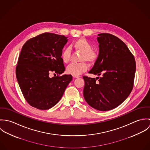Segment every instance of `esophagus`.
<instances>
[{"mask_svg": "<svg viewBox=\"0 0 150 150\" xmlns=\"http://www.w3.org/2000/svg\"><path fill=\"white\" fill-rule=\"evenodd\" d=\"M73 77L74 78H79V77H80V76H73Z\"/></svg>", "mask_w": 150, "mask_h": 150, "instance_id": "esophagus-1", "label": "esophagus"}]
</instances>
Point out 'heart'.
Masks as SVG:
<instances>
[{"label":"heart","instance_id":"b5f03b06","mask_svg":"<svg viewBox=\"0 0 150 150\" xmlns=\"http://www.w3.org/2000/svg\"><path fill=\"white\" fill-rule=\"evenodd\" d=\"M72 46L82 52L81 57V61L79 64H71L66 68V73L71 74L72 76H79L82 73L86 71L88 69V65L86 64V61L92 64L95 63L98 58V53L92 50V45L85 38H80L76 40L72 44ZM71 51L70 48H64L62 50L61 55V59L65 64L69 62L70 59Z\"/></svg>","mask_w":150,"mask_h":150}]
</instances>
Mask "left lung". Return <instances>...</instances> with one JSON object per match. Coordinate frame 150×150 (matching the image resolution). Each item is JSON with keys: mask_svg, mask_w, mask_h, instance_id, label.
Wrapping results in <instances>:
<instances>
[{"mask_svg": "<svg viewBox=\"0 0 150 150\" xmlns=\"http://www.w3.org/2000/svg\"><path fill=\"white\" fill-rule=\"evenodd\" d=\"M98 36V58L89 73L102 76L96 79L83 76V94L90 106L108 111L120 105L130 93L136 62L127 45L119 38L105 33Z\"/></svg>", "mask_w": 150, "mask_h": 150, "instance_id": "obj_1", "label": "left lung"}]
</instances>
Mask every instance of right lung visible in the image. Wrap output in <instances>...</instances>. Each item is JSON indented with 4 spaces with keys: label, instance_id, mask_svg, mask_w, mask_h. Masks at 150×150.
I'll return each mask as SVG.
<instances>
[{
    "label": "right lung",
    "instance_id": "obj_1",
    "mask_svg": "<svg viewBox=\"0 0 150 150\" xmlns=\"http://www.w3.org/2000/svg\"><path fill=\"white\" fill-rule=\"evenodd\" d=\"M67 40L64 35L46 32L23 45L16 73L22 93L31 106L39 110L54 106L72 80L71 74L59 76L65 70L61 55ZM51 72L58 76L50 78Z\"/></svg>",
    "mask_w": 150,
    "mask_h": 150
}]
</instances>
